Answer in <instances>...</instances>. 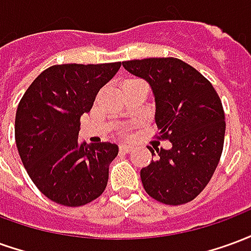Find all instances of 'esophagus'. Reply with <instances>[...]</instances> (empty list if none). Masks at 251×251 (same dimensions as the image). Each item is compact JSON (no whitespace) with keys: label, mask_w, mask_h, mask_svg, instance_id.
Returning <instances> with one entry per match:
<instances>
[{"label":"esophagus","mask_w":251,"mask_h":251,"mask_svg":"<svg viewBox=\"0 0 251 251\" xmlns=\"http://www.w3.org/2000/svg\"><path fill=\"white\" fill-rule=\"evenodd\" d=\"M131 151V147L126 145V144H121L120 145V152L121 153H129Z\"/></svg>","instance_id":"34e87169"}]
</instances>
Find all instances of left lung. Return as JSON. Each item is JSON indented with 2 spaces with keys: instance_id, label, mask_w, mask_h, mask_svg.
<instances>
[{
  "instance_id": "8db88e82",
  "label": "left lung",
  "mask_w": 251,
  "mask_h": 251,
  "mask_svg": "<svg viewBox=\"0 0 251 251\" xmlns=\"http://www.w3.org/2000/svg\"><path fill=\"white\" fill-rule=\"evenodd\" d=\"M122 66L149 83L158 138L172 144L168 151L148 147L152 161L141 169L142 185L164 204L188 203L208 184L223 151L226 122L219 95L199 71L176 57L129 60Z\"/></svg>"
}]
</instances>
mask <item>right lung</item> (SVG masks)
Returning <instances> with one entry per match:
<instances>
[{"label":"right lung","instance_id":"right-lung-1","mask_svg":"<svg viewBox=\"0 0 251 251\" xmlns=\"http://www.w3.org/2000/svg\"><path fill=\"white\" fill-rule=\"evenodd\" d=\"M120 67V62L52 66L20 100L14 125L20 157L36 187L55 203L87 204L107 185L118 145L79 144L77 134L80 117Z\"/></svg>","mask_w":251,"mask_h":251}]
</instances>
